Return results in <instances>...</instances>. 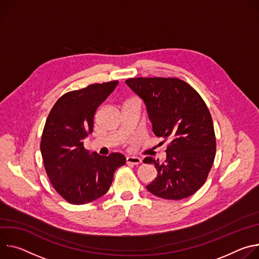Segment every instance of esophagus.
I'll return each instance as SVG.
<instances>
[{
  "label": "esophagus",
  "mask_w": 259,
  "mask_h": 259,
  "mask_svg": "<svg viewBox=\"0 0 259 259\" xmlns=\"http://www.w3.org/2000/svg\"><path fill=\"white\" fill-rule=\"evenodd\" d=\"M142 162V159L137 156H127L126 157V163L127 164H140Z\"/></svg>",
  "instance_id": "obj_1"
}]
</instances>
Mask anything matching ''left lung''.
I'll return each mask as SVG.
<instances>
[{"instance_id":"1","label":"left lung","mask_w":259,"mask_h":259,"mask_svg":"<svg viewBox=\"0 0 259 259\" xmlns=\"http://www.w3.org/2000/svg\"><path fill=\"white\" fill-rule=\"evenodd\" d=\"M125 83L144 102L154 135L169 143L163 162L151 156L143 160L157 169L146 188L165 199L192 195L205 183L216 152L213 121L205 102L177 78H132Z\"/></svg>"}]
</instances>
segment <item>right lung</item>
I'll return each instance as SVG.
<instances>
[{
    "mask_svg": "<svg viewBox=\"0 0 259 259\" xmlns=\"http://www.w3.org/2000/svg\"><path fill=\"white\" fill-rule=\"evenodd\" d=\"M118 81L97 83L64 95L51 109L41 139V153L54 189L73 205L89 204L110 188L124 155L90 153L84 139L93 133L97 109Z\"/></svg>",
    "mask_w": 259,
    "mask_h": 259,
    "instance_id": "right-lung-1",
    "label": "right lung"
}]
</instances>
